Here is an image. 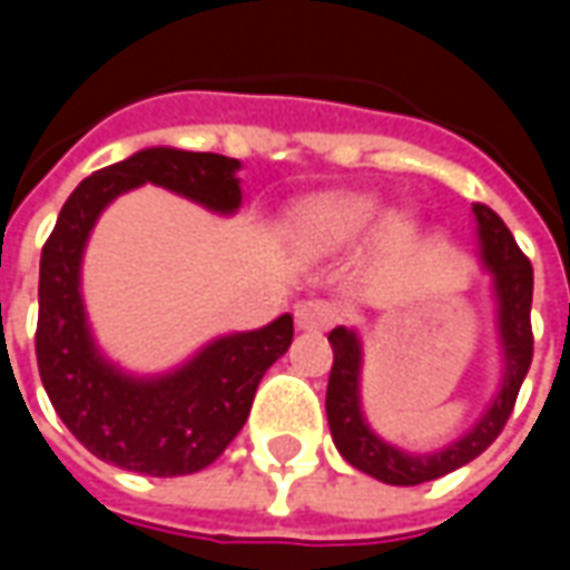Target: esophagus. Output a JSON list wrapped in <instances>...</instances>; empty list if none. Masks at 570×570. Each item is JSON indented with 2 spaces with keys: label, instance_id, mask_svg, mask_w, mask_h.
<instances>
[{
  "label": "esophagus",
  "instance_id": "1",
  "mask_svg": "<svg viewBox=\"0 0 570 570\" xmlns=\"http://www.w3.org/2000/svg\"><path fill=\"white\" fill-rule=\"evenodd\" d=\"M296 323L298 330H308V333L330 330L335 323V305H330L326 298H305L296 305Z\"/></svg>",
  "mask_w": 570,
  "mask_h": 570
}]
</instances>
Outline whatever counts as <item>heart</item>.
<instances>
[{
    "instance_id": "b5f03b06",
    "label": "heart",
    "mask_w": 570,
    "mask_h": 570,
    "mask_svg": "<svg viewBox=\"0 0 570 570\" xmlns=\"http://www.w3.org/2000/svg\"><path fill=\"white\" fill-rule=\"evenodd\" d=\"M379 200L357 191H326L311 198L296 216L298 237L314 249H338L354 244L375 219ZM391 232L400 228V223L387 225Z\"/></svg>"
}]
</instances>
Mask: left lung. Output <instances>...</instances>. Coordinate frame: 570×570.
<instances>
[{
  "label": "left lung",
  "mask_w": 570,
  "mask_h": 570,
  "mask_svg": "<svg viewBox=\"0 0 570 570\" xmlns=\"http://www.w3.org/2000/svg\"><path fill=\"white\" fill-rule=\"evenodd\" d=\"M479 244H482V265L494 277V298H498V333L503 347V382L498 396L491 400L485 415L466 430L461 440L449 442L440 452L412 454L396 449L382 436H375L363 419L360 406V338L354 330L335 326L330 333L333 345V372L326 387V419L333 430L335 449L347 464L370 473L387 485H421L440 479L458 466L470 464L473 458L498 440L510 412L515 406L519 387L525 382L534 335H531V293H534V272L525 253L519 249L510 228L498 213L485 204H473Z\"/></svg>",
  "instance_id": "obj_1"
}]
</instances>
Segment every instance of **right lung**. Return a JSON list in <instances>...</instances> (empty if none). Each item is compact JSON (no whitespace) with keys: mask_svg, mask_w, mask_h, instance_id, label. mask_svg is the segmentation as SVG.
Segmentation results:
<instances>
[{"mask_svg":"<svg viewBox=\"0 0 570 570\" xmlns=\"http://www.w3.org/2000/svg\"><path fill=\"white\" fill-rule=\"evenodd\" d=\"M237 158L151 146L81 179L57 216L39 265L36 360L51 406L69 433L100 461L146 473L186 476L213 464L253 406L262 375L293 342V317L232 333L200 347L186 366L137 379L94 345L81 302V253L97 216L121 191L155 183L207 210L240 207Z\"/></svg>","mask_w":570,"mask_h":570,"instance_id":"right-lung-1","label":"right lung"}]
</instances>
